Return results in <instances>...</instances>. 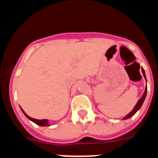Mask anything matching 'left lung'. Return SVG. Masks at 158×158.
<instances>
[{"label":"left lung","mask_w":158,"mask_h":158,"mask_svg":"<svg viewBox=\"0 0 158 158\" xmlns=\"http://www.w3.org/2000/svg\"><path fill=\"white\" fill-rule=\"evenodd\" d=\"M142 73H143V75H144L145 78H146V75H145V71L144 69H143V68H142ZM146 93H147V87L146 88V89H145V92L144 93H143V95H142V96L141 97V99H139V100L138 101V103H137V104L135 105V107H134V109L132 110V111H131V112L128 114L127 116H125L123 118V119H127V118H131V117L133 116L134 115H135V113L137 112V111H139V109H140V107H142V104H143V102H144L145 100V98H146Z\"/></svg>","instance_id":"1"}]
</instances>
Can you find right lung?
Returning <instances> with one entry per match:
<instances>
[{
	"mask_svg": "<svg viewBox=\"0 0 158 158\" xmlns=\"http://www.w3.org/2000/svg\"><path fill=\"white\" fill-rule=\"evenodd\" d=\"M22 111H23V114L26 115V117H27V118H29L30 120H31L32 122H34L35 123H36L37 125H39V126L49 127V123H48V120H47V119H41V120H40V119H35V118H31V117L28 116V115H27V114H26V113L23 111V110H22Z\"/></svg>",
	"mask_w": 158,
	"mask_h": 158,
	"instance_id": "add662e5",
	"label": "right lung"
}]
</instances>
